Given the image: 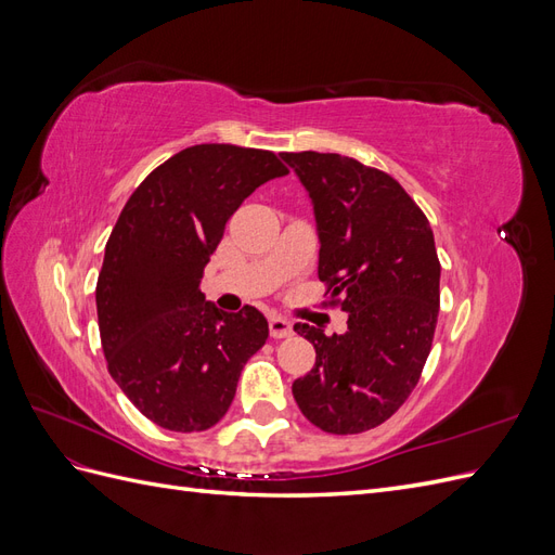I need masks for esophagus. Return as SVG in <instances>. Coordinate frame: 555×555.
Returning <instances> with one entry per match:
<instances>
[{"mask_svg":"<svg viewBox=\"0 0 555 555\" xmlns=\"http://www.w3.org/2000/svg\"><path fill=\"white\" fill-rule=\"evenodd\" d=\"M268 331H271V338H275V340L289 338V335H294V326L287 322V319H282V317H271V319H268Z\"/></svg>","mask_w":555,"mask_h":555,"instance_id":"1","label":"esophagus"}]
</instances>
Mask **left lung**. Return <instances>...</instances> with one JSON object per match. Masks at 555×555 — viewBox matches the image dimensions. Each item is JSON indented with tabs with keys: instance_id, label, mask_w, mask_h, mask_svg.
<instances>
[{
	"instance_id": "obj_1",
	"label": "left lung",
	"mask_w": 555,
	"mask_h": 555,
	"mask_svg": "<svg viewBox=\"0 0 555 555\" xmlns=\"http://www.w3.org/2000/svg\"><path fill=\"white\" fill-rule=\"evenodd\" d=\"M314 208L319 280L343 335L296 324L317 351L292 386L310 424L354 435L384 424L422 377L440 312L433 229L398 180L335 153H282Z\"/></svg>"
}]
</instances>
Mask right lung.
Instances as JSON below:
<instances>
[{
	"label": "right lung",
	"instance_id": "add662e5",
	"mask_svg": "<svg viewBox=\"0 0 555 555\" xmlns=\"http://www.w3.org/2000/svg\"><path fill=\"white\" fill-rule=\"evenodd\" d=\"M287 173L268 150L192 145L157 166L117 217L96 280L99 333L111 377L166 430L220 422L268 338L257 308L222 312L198 287L229 217Z\"/></svg>",
	"mask_w": 555,
	"mask_h": 555
}]
</instances>
